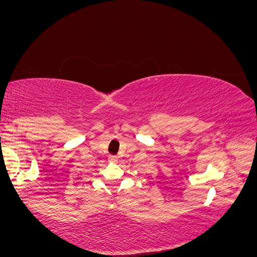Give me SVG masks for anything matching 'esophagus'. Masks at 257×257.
<instances>
[{
  "mask_svg": "<svg viewBox=\"0 0 257 257\" xmlns=\"http://www.w3.org/2000/svg\"><path fill=\"white\" fill-rule=\"evenodd\" d=\"M108 161H110V163L115 164L118 161V158L115 156H110V157H108Z\"/></svg>",
  "mask_w": 257,
  "mask_h": 257,
  "instance_id": "34e87169",
  "label": "esophagus"
}]
</instances>
